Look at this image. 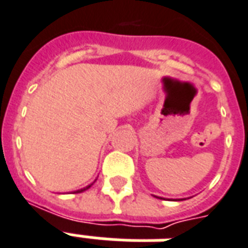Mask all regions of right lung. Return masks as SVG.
Returning <instances> with one entry per match:
<instances>
[{
  "mask_svg": "<svg viewBox=\"0 0 248 248\" xmlns=\"http://www.w3.org/2000/svg\"><path fill=\"white\" fill-rule=\"evenodd\" d=\"M90 187H91V185H90V186L84 187V188H82V190H78V191H75V194H78V192H83V191H86L87 188H90Z\"/></svg>",
  "mask_w": 248,
  "mask_h": 248,
  "instance_id": "obj_1",
  "label": "right lung"
}]
</instances>
